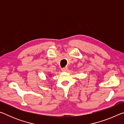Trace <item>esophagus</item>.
<instances>
[{"instance_id":"1","label":"esophagus","mask_w":124,"mask_h":124,"mask_svg":"<svg viewBox=\"0 0 124 124\" xmlns=\"http://www.w3.org/2000/svg\"><path fill=\"white\" fill-rule=\"evenodd\" d=\"M67 70H68V68H67V67H64V68H61V70H62V72H66V71Z\"/></svg>"}]
</instances>
